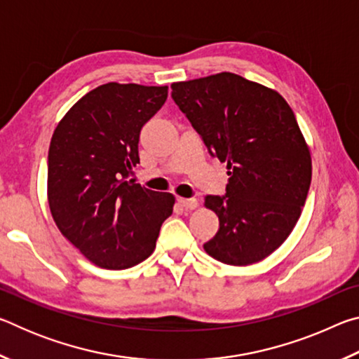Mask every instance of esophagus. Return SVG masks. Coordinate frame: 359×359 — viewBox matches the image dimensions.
Returning a JSON list of instances; mask_svg holds the SVG:
<instances>
[{
	"label": "esophagus",
	"instance_id": "esophagus-1",
	"mask_svg": "<svg viewBox=\"0 0 359 359\" xmlns=\"http://www.w3.org/2000/svg\"><path fill=\"white\" fill-rule=\"evenodd\" d=\"M177 201H179V204H180L184 209L193 210V209L198 208V201H196V199H193V198H179Z\"/></svg>",
	"mask_w": 359,
	"mask_h": 359
}]
</instances>
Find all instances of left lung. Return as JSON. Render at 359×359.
<instances>
[{
    "label": "left lung",
    "instance_id": "1",
    "mask_svg": "<svg viewBox=\"0 0 359 359\" xmlns=\"http://www.w3.org/2000/svg\"><path fill=\"white\" fill-rule=\"evenodd\" d=\"M171 88L175 104L229 175L226 194L204 201L220 222L204 250L229 266L258 263L287 241L311 187V150L294 114L276 90L233 72Z\"/></svg>",
    "mask_w": 359,
    "mask_h": 359
}]
</instances>
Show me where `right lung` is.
I'll return each mask as SVG.
<instances>
[{
    "mask_svg": "<svg viewBox=\"0 0 359 359\" xmlns=\"http://www.w3.org/2000/svg\"><path fill=\"white\" fill-rule=\"evenodd\" d=\"M168 87L109 82L60 120L48 147L47 199L57 226L102 269H128L155 250L175 198L128 180L139 135Z\"/></svg>",
    "mask_w": 359,
    "mask_h": 359,
    "instance_id": "1",
    "label": "right lung"
}]
</instances>
